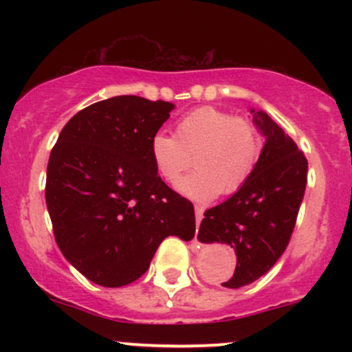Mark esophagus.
<instances>
[{"mask_svg": "<svg viewBox=\"0 0 352 352\" xmlns=\"http://www.w3.org/2000/svg\"><path fill=\"white\" fill-rule=\"evenodd\" d=\"M201 218H204V208L200 205H195V220H197V228H199Z\"/></svg>", "mask_w": 352, "mask_h": 352, "instance_id": "obj_1", "label": "esophagus"}]
</instances>
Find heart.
Segmentation results:
<instances>
[{
    "label": "heart",
    "instance_id": "1",
    "mask_svg": "<svg viewBox=\"0 0 352 352\" xmlns=\"http://www.w3.org/2000/svg\"><path fill=\"white\" fill-rule=\"evenodd\" d=\"M261 145L263 135L254 120L207 106L182 117L175 135L157 132L151 155L159 175L172 185L195 157L199 170L182 180L179 190L197 201H208L220 192L232 195L243 187L256 167Z\"/></svg>",
    "mask_w": 352,
    "mask_h": 352
}]
</instances>
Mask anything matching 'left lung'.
Listing matches in <instances>:
<instances>
[{
  "mask_svg": "<svg viewBox=\"0 0 352 352\" xmlns=\"http://www.w3.org/2000/svg\"><path fill=\"white\" fill-rule=\"evenodd\" d=\"M266 142L246 184L223 204L204 213L201 243H227L236 268L221 285L241 288L270 272L296 225L308 180V160L294 140L266 112L252 111Z\"/></svg>",
  "mask_w": 352,
  "mask_h": 352,
  "instance_id": "obj_1",
  "label": "left lung"
}]
</instances>
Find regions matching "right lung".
I'll use <instances>...</instances> for the list:
<instances>
[{"label": "right lung", "mask_w": 352, "mask_h": 352, "mask_svg": "<svg viewBox=\"0 0 352 352\" xmlns=\"http://www.w3.org/2000/svg\"><path fill=\"white\" fill-rule=\"evenodd\" d=\"M172 109L139 96L100 100L72 117L52 147L46 205L56 243L100 286L139 280L168 235H195L192 201L160 179L151 155Z\"/></svg>", "instance_id": "1"}]
</instances>
